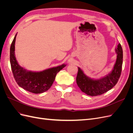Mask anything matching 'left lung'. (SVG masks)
Instances as JSON below:
<instances>
[{"label": "left lung", "instance_id": "8db88e82", "mask_svg": "<svg viewBox=\"0 0 133 133\" xmlns=\"http://www.w3.org/2000/svg\"><path fill=\"white\" fill-rule=\"evenodd\" d=\"M115 51L117 57L113 69L110 73L99 79L88 77L79 67H78L76 83L83 92L91 96H98L105 93L116 85L121 75L123 60V49L120 44H118Z\"/></svg>", "mask_w": 133, "mask_h": 133}]
</instances>
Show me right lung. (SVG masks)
Wrapping results in <instances>:
<instances>
[{
  "label": "right lung",
  "mask_w": 133,
  "mask_h": 133,
  "mask_svg": "<svg viewBox=\"0 0 133 133\" xmlns=\"http://www.w3.org/2000/svg\"><path fill=\"white\" fill-rule=\"evenodd\" d=\"M11 43L10 49V62L12 72L16 82L21 87L32 93L40 94L47 91L53 84L58 72L66 66L65 64L49 68L41 71H28L19 65L15 56L16 37Z\"/></svg>",
  "instance_id": "1"
}]
</instances>
